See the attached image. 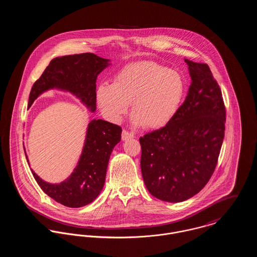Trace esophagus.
<instances>
[{
	"label": "esophagus",
	"instance_id": "obj_1",
	"mask_svg": "<svg viewBox=\"0 0 257 257\" xmlns=\"http://www.w3.org/2000/svg\"><path fill=\"white\" fill-rule=\"evenodd\" d=\"M135 138V135L132 134V133H128L127 131L125 130H122V133H121V140L122 141H126L128 139H133Z\"/></svg>",
	"mask_w": 257,
	"mask_h": 257
}]
</instances>
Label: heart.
I'll list each match as a JSON object with an SVG mask.
<instances>
[{
    "label": "heart",
    "instance_id": "heart-1",
    "mask_svg": "<svg viewBox=\"0 0 257 257\" xmlns=\"http://www.w3.org/2000/svg\"><path fill=\"white\" fill-rule=\"evenodd\" d=\"M184 89L178 72L154 61H140L121 68L114 75L112 84H100L97 100L111 120L121 119L132 103L136 124L160 128L176 114Z\"/></svg>",
    "mask_w": 257,
    "mask_h": 257
}]
</instances>
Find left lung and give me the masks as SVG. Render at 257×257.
<instances>
[{
    "label": "left lung",
    "mask_w": 257,
    "mask_h": 257,
    "mask_svg": "<svg viewBox=\"0 0 257 257\" xmlns=\"http://www.w3.org/2000/svg\"><path fill=\"white\" fill-rule=\"evenodd\" d=\"M185 62L192 83L183 104L166 125L140 138L147 190L155 198L173 203L193 197L209 182L225 130V107L210 67Z\"/></svg>",
    "instance_id": "8db88e82"
}]
</instances>
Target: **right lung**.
Segmentation results:
<instances>
[{
	"label": "right lung",
	"mask_w": 257,
	"mask_h": 257,
	"mask_svg": "<svg viewBox=\"0 0 257 257\" xmlns=\"http://www.w3.org/2000/svg\"><path fill=\"white\" fill-rule=\"evenodd\" d=\"M109 59L94 53L65 55L52 59L31 90L29 107L44 91L59 88L70 91L86 105L96 110V80ZM121 127L103 119H93L87 131L82 155L71 176L60 184L42 181L33 175L42 191L56 202L80 208L93 202L101 193L107 173L110 152L120 141Z\"/></svg>",
	"instance_id": "obj_1"
}]
</instances>
